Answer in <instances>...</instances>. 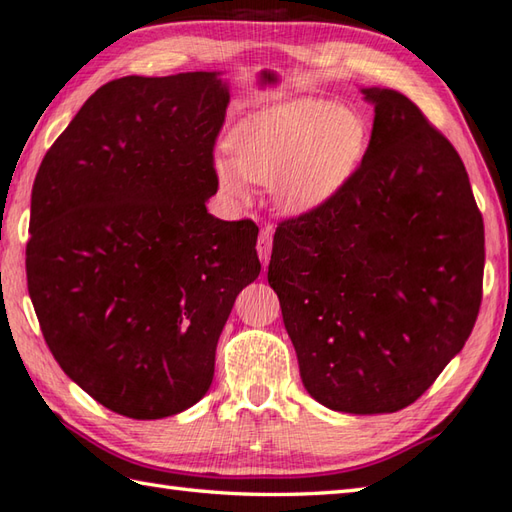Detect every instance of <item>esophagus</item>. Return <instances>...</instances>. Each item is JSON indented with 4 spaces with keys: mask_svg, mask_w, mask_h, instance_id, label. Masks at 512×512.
<instances>
[{
    "mask_svg": "<svg viewBox=\"0 0 512 512\" xmlns=\"http://www.w3.org/2000/svg\"><path fill=\"white\" fill-rule=\"evenodd\" d=\"M273 233H275L273 226H264L259 230V237H257V253H259V259H262L264 268L270 262V253H273Z\"/></svg>",
    "mask_w": 512,
    "mask_h": 512,
    "instance_id": "obj_1",
    "label": "esophagus"
}]
</instances>
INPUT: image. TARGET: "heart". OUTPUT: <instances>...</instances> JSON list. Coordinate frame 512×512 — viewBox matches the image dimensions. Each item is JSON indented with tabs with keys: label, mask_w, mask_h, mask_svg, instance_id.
Segmentation results:
<instances>
[{
	"label": "heart",
	"mask_w": 512,
	"mask_h": 512,
	"mask_svg": "<svg viewBox=\"0 0 512 512\" xmlns=\"http://www.w3.org/2000/svg\"><path fill=\"white\" fill-rule=\"evenodd\" d=\"M364 146L366 126L350 108L288 99L248 115L230 137L233 157H217L215 170L230 199H248L250 179L273 186L279 204L302 213L346 186Z\"/></svg>",
	"instance_id": "heart-1"
}]
</instances>
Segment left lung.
Returning a JSON list of instances; mask_svg holds the SVG:
<instances>
[{"label":"left lung","mask_w":512,"mask_h":512,"mask_svg":"<svg viewBox=\"0 0 512 512\" xmlns=\"http://www.w3.org/2000/svg\"><path fill=\"white\" fill-rule=\"evenodd\" d=\"M364 95L375 119L362 164L277 224L268 284L310 397L375 415L417 402L464 348L486 253L455 146L397 90Z\"/></svg>","instance_id":"left-lung-1"}]
</instances>
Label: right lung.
Segmentation results:
<instances>
[{"instance_id": "1", "label": "right lung", "mask_w": 512, "mask_h": 512, "mask_svg": "<svg viewBox=\"0 0 512 512\" xmlns=\"http://www.w3.org/2000/svg\"><path fill=\"white\" fill-rule=\"evenodd\" d=\"M226 104L215 73L113 79L37 170L26 282L39 328L64 373L124 417L206 395L235 297L262 270L253 219L206 210Z\"/></svg>"}]
</instances>
